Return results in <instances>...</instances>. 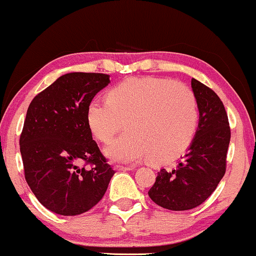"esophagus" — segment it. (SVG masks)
Returning a JSON list of instances; mask_svg holds the SVG:
<instances>
[{
    "mask_svg": "<svg viewBox=\"0 0 256 256\" xmlns=\"http://www.w3.org/2000/svg\"><path fill=\"white\" fill-rule=\"evenodd\" d=\"M114 170H117V172H130V170H133V167H124V166H114Z\"/></svg>",
    "mask_w": 256,
    "mask_h": 256,
    "instance_id": "obj_1",
    "label": "esophagus"
}]
</instances>
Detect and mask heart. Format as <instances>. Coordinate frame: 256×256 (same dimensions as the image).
<instances>
[{"mask_svg": "<svg viewBox=\"0 0 256 256\" xmlns=\"http://www.w3.org/2000/svg\"><path fill=\"white\" fill-rule=\"evenodd\" d=\"M198 117L196 96L186 86L153 76L126 78L108 92L106 100H92L87 109L89 128L100 142L126 123L130 131L104 148L109 159L124 164L176 159L192 142Z\"/></svg>", "mask_w": 256, "mask_h": 256, "instance_id": "heart-1", "label": "heart"}]
</instances>
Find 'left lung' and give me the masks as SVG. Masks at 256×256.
<instances>
[{"mask_svg":"<svg viewBox=\"0 0 256 256\" xmlns=\"http://www.w3.org/2000/svg\"><path fill=\"white\" fill-rule=\"evenodd\" d=\"M192 88L200 111L198 126L176 169L158 172L148 196L161 208L184 211L198 206L217 188L226 170L231 130L217 94L196 78Z\"/></svg>","mask_w":256,"mask_h":256,"instance_id":"1","label":"left lung"}]
</instances>
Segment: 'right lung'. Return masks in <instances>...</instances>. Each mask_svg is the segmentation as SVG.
<instances>
[{
    "label": "right lung",
    "mask_w": 256,
    "mask_h": 256,
    "mask_svg": "<svg viewBox=\"0 0 256 256\" xmlns=\"http://www.w3.org/2000/svg\"><path fill=\"white\" fill-rule=\"evenodd\" d=\"M109 84L106 74L68 73L28 106L20 139L25 180L37 200L54 214L76 216L90 210L114 174L92 140L87 120L89 103Z\"/></svg>",
    "instance_id": "1"
}]
</instances>
